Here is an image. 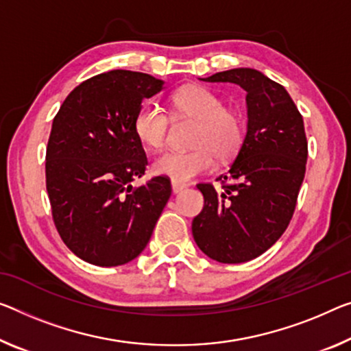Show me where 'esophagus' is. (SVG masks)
I'll return each mask as SVG.
<instances>
[{
  "instance_id": "esophagus-1",
  "label": "esophagus",
  "mask_w": 351,
  "mask_h": 351,
  "mask_svg": "<svg viewBox=\"0 0 351 351\" xmlns=\"http://www.w3.org/2000/svg\"><path fill=\"white\" fill-rule=\"evenodd\" d=\"M185 188H186L185 183H177V182H172V193H174V194L180 193L182 190H185Z\"/></svg>"
}]
</instances>
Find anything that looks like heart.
Segmentation results:
<instances>
[{
    "label": "heart",
    "mask_w": 351,
    "mask_h": 351,
    "mask_svg": "<svg viewBox=\"0 0 351 351\" xmlns=\"http://www.w3.org/2000/svg\"><path fill=\"white\" fill-rule=\"evenodd\" d=\"M171 114L176 119L196 121L191 150H171L154 161L157 176L186 183L215 168V157H235L245 138V123L239 112L224 106L223 99L202 86H190L171 97ZM171 119L155 104H144L134 116V133L149 149L166 144Z\"/></svg>",
    "instance_id": "b5f03b06"
}]
</instances>
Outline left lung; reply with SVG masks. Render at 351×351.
Segmentation results:
<instances>
[{"label":"left lung","mask_w":351,"mask_h":351,"mask_svg":"<svg viewBox=\"0 0 351 351\" xmlns=\"http://www.w3.org/2000/svg\"><path fill=\"white\" fill-rule=\"evenodd\" d=\"M201 80L246 90L247 128L229 172L217 179L221 190L197 185L204 208L193 219V237L213 261L247 262L276 243L293 217L307 161L303 117L284 86L258 70L232 69Z\"/></svg>","instance_id":"1"}]
</instances>
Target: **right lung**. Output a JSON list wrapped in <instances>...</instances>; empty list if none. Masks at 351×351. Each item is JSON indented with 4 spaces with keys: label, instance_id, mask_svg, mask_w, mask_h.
I'll return each instance as SVG.
<instances>
[{
    "label": "right lung",
    "instance_id": "right-lung-1",
    "mask_svg": "<svg viewBox=\"0 0 351 351\" xmlns=\"http://www.w3.org/2000/svg\"><path fill=\"white\" fill-rule=\"evenodd\" d=\"M163 82L132 70L95 75L67 95L47 145V191L64 243L99 267L133 261L149 243L171 196V180L143 177L147 157L134 116Z\"/></svg>",
    "mask_w": 351,
    "mask_h": 351
}]
</instances>
